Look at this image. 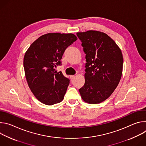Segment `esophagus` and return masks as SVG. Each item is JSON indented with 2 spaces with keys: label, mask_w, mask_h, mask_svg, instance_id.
Segmentation results:
<instances>
[{
  "label": "esophagus",
  "mask_w": 146,
  "mask_h": 146,
  "mask_svg": "<svg viewBox=\"0 0 146 146\" xmlns=\"http://www.w3.org/2000/svg\"><path fill=\"white\" fill-rule=\"evenodd\" d=\"M74 78H75V76H73V75H71V76H70V78H71L72 80H73Z\"/></svg>",
  "instance_id": "obj_1"
}]
</instances>
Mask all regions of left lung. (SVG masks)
Instances as JSON below:
<instances>
[{"label": "left lung", "mask_w": 146, "mask_h": 146, "mask_svg": "<svg viewBox=\"0 0 146 146\" xmlns=\"http://www.w3.org/2000/svg\"><path fill=\"white\" fill-rule=\"evenodd\" d=\"M86 54L85 84L79 90L81 98L90 104L107 99L121 78L123 56L119 47L107 34L96 31L77 32Z\"/></svg>", "instance_id": "obj_1"}]
</instances>
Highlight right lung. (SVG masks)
<instances>
[{
    "label": "right lung",
    "instance_id": "1",
    "mask_svg": "<svg viewBox=\"0 0 146 146\" xmlns=\"http://www.w3.org/2000/svg\"><path fill=\"white\" fill-rule=\"evenodd\" d=\"M77 40L72 33H49L36 39L26 51L25 77L31 91L42 103L52 105L64 99L70 80L55 68L61 65L66 48Z\"/></svg>",
    "mask_w": 146,
    "mask_h": 146
}]
</instances>
